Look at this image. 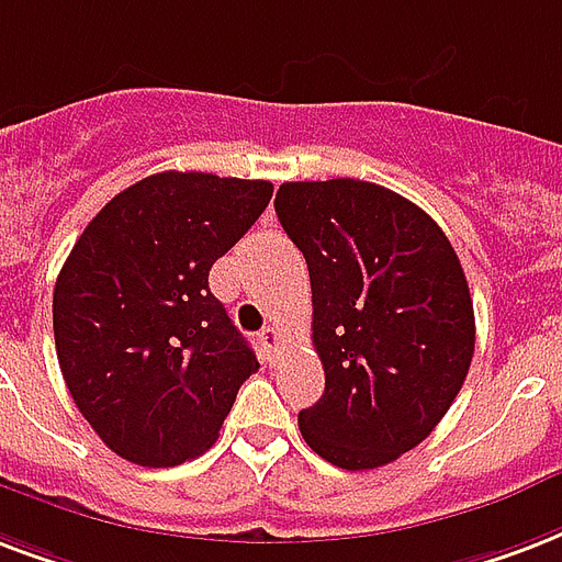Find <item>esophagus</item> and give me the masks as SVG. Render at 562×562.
<instances>
[{
    "mask_svg": "<svg viewBox=\"0 0 562 562\" xmlns=\"http://www.w3.org/2000/svg\"><path fill=\"white\" fill-rule=\"evenodd\" d=\"M262 348L268 350V359H277V350H280L282 345V336H280V329L277 327H265L262 329Z\"/></svg>",
    "mask_w": 562,
    "mask_h": 562,
    "instance_id": "esophagus-1",
    "label": "esophagus"
}]
</instances>
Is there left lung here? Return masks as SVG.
I'll use <instances>...</instances> for the list:
<instances>
[{
	"label": "left lung",
	"mask_w": 562,
	"mask_h": 562,
	"mask_svg": "<svg viewBox=\"0 0 562 562\" xmlns=\"http://www.w3.org/2000/svg\"><path fill=\"white\" fill-rule=\"evenodd\" d=\"M277 217L310 265L324 395L300 413L312 451L348 471L413 451L460 395L474 306L448 235L374 182H282Z\"/></svg>",
	"instance_id": "left-lung-1"
}]
</instances>
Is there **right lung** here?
Returning <instances> with one entry per match:
<instances>
[{"label": "right lung", "instance_id": "obj_1", "mask_svg": "<svg viewBox=\"0 0 562 562\" xmlns=\"http://www.w3.org/2000/svg\"><path fill=\"white\" fill-rule=\"evenodd\" d=\"M273 194L265 179L165 170L102 205L53 294L58 366L111 451L167 469L209 451L256 353L209 271Z\"/></svg>", "mask_w": 562, "mask_h": 562}]
</instances>
